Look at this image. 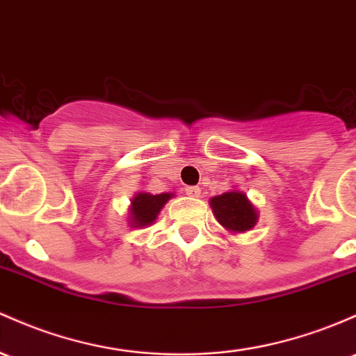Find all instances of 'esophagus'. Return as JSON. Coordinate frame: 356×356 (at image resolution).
<instances>
[{"instance_id": "34e87169", "label": "esophagus", "mask_w": 356, "mask_h": 356, "mask_svg": "<svg viewBox=\"0 0 356 356\" xmlns=\"http://www.w3.org/2000/svg\"><path fill=\"white\" fill-rule=\"evenodd\" d=\"M186 194L191 197H199L201 196V189H199L197 186H189L186 187Z\"/></svg>"}]
</instances>
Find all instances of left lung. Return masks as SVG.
<instances>
[{
	"label": "left lung",
	"instance_id": "1",
	"mask_svg": "<svg viewBox=\"0 0 356 356\" xmlns=\"http://www.w3.org/2000/svg\"><path fill=\"white\" fill-rule=\"evenodd\" d=\"M209 206L216 221L233 235L247 233L259 222V209L240 189H232L211 197Z\"/></svg>",
	"mask_w": 356,
	"mask_h": 356
}]
</instances>
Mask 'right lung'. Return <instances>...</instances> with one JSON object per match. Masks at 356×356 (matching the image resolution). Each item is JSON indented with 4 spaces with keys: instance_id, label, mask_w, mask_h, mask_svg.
Listing matches in <instances>:
<instances>
[{
    "instance_id": "1",
    "label": "right lung",
    "mask_w": 356,
    "mask_h": 356,
    "mask_svg": "<svg viewBox=\"0 0 356 356\" xmlns=\"http://www.w3.org/2000/svg\"><path fill=\"white\" fill-rule=\"evenodd\" d=\"M174 196V193L152 194L147 193V191H138L131 197L130 206H128L127 221L130 228H147V226L154 225L155 220L159 218L160 211Z\"/></svg>"
}]
</instances>
